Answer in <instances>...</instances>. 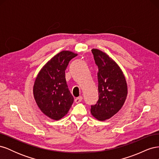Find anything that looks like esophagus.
Segmentation results:
<instances>
[{"mask_svg":"<svg viewBox=\"0 0 159 159\" xmlns=\"http://www.w3.org/2000/svg\"><path fill=\"white\" fill-rule=\"evenodd\" d=\"M82 99H83L82 96H80V97L76 98L75 99V102L76 103H78L81 102V100H82Z\"/></svg>","mask_w":159,"mask_h":159,"instance_id":"esophagus-1","label":"esophagus"}]
</instances>
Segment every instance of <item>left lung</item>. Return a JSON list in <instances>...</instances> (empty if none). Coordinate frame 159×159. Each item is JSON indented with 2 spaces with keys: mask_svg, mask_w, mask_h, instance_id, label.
I'll list each match as a JSON object with an SVG mask.
<instances>
[{
  "mask_svg": "<svg viewBox=\"0 0 159 159\" xmlns=\"http://www.w3.org/2000/svg\"><path fill=\"white\" fill-rule=\"evenodd\" d=\"M95 64L98 67L99 99L91 105V113L99 121L113 117L121 109L126 99L127 85L119 66L105 53L92 49Z\"/></svg>",
  "mask_w": 159,
  "mask_h": 159,
  "instance_id": "8db88e82",
  "label": "left lung"
}]
</instances>
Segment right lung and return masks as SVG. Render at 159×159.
Listing matches in <instances>:
<instances>
[{"instance_id": "1", "label": "right lung", "mask_w": 159, "mask_h": 159, "mask_svg": "<svg viewBox=\"0 0 159 159\" xmlns=\"http://www.w3.org/2000/svg\"><path fill=\"white\" fill-rule=\"evenodd\" d=\"M75 56L70 51L60 52L47 62L36 78L33 88L36 102L43 113L54 120L65 116L74 102L65 71Z\"/></svg>"}]
</instances>
